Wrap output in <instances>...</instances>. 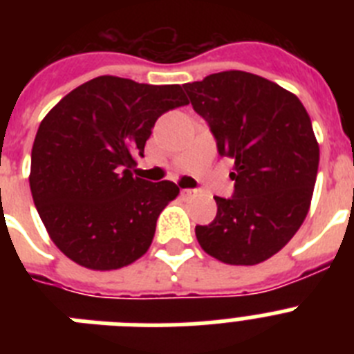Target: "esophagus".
Returning a JSON list of instances; mask_svg holds the SVG:
<instances>
[{
	"label": "esophagus",
	"instance_id": "34e87169",
	"mask_svg": "<svg viewBox=\"0 0 354 354\" xmlns=\"http://www.w3.org/2000/svg\"><path fill=\"white\" fill-rule=\"evenodd\" d=\"M183 196L184 198H193V196H196V192L195 189H183Z\"/></svg>",
	"mask_w": 354,
	"mask_h": 354
}]
</instances>
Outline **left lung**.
<instances>
[{
  "label": "left lung",
  "instance_id": "8db88e82",
  "mask_svg": "<svg viewBox=\"0 0 354 354\" xmlns=\"http://www.w3.org/2000/svg\"><path fill=\"white\" fill-rule=\"evenodd\" d=\"M193 109L234 161L232 198L214 196L212 223L196 225L205 253L225 264L268 261L292 239L310 209L319 143L298 97L266 77L225 71L186 83Z\"/></svg>",
  "mask_w": 354,
  "mask_h": 354
}]
</instances>
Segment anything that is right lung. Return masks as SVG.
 Instances as JSON below:
<instances>
[{
	"mask_svg": "<svg viewBox=\"0 0 354 354\" xmlns=\"http://www.w3.org/2000/svg\"><path fill=\"white\" fill-rule=\"evenodd\" d=\"M184 104L189 101L180 84L99 76L44 117L31 149V196L49 237L71 261L111 271L145 255L179 187L149 183L133 170L156 120Z\"/></svg>",
	"mask_w": 354,
	"mask_h": 354,
	"instance_id": "1",
	"label": "right lung"
}]
</instances>
